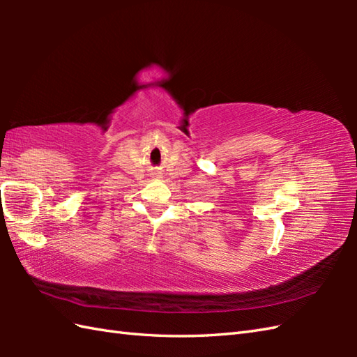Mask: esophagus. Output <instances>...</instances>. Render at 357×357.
I'll list each match as a JSON object with an SVG mask.
<instances>
[{"mask_svg":"<svg viewBox=\"0 0 357 357\" xmlns=\"http://www.w3.org/2000/svg\"><path fill=\"white\" fill-rule=\"evenodd\" d=\"M156 178H159V176H156Z\"/></svg>","mask_w":357,"mask_h":357,"instance_id":"1","label":"esophagus"}]
</instances>
